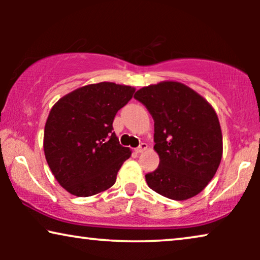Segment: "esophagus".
Segmentation results:
<instances>
[{"label":"esophagus","mask_w":260,"mask_h":260,"mask_svg":"<svg viewBox=\"0 0 260 260\" xmlns=\"http://www.w3.org/2000/svg\"><path fill=\"white\" fill-rule=\"evenodd\" d=\"M147 149H148V144L147 143H142L140 147L135 149V151H136V152H143V151L147 150Z\"/></svg>","instance_id":"1"}]
</instances>
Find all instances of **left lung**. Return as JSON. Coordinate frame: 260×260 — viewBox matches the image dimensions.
I'll use <instances>...</instances> for the list:
<instances>
[{
	"instance_id": "8db88e82",
	"label": "left lung",
	"mask_w": 260,
	"mask_h": 260,
	"mask_svg": "<svg viewBox=\"0 0 260 260\" xmlns=\"http://www.w3.org/2000/svg\"><path fill=\"white\" fill-rule=\"evenodd\" d=\"M154 118V149L159 156L148 186L172 200L182 201L206 188L222 157L219 118L206 99L179 81H161L134 95Z\"/></svg>"
}]
</instances>
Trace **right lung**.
Instances as JSON below:
<instances>
[{"instance_id":"1","label":"right lung","mask_w":260,"mask_h":260,"mask_svg":"<svg viewBox=\"0 0 260 260\" xmlns=\"http://www.w3.org/2000/svg\"><path fill=\"white\" fill-rule=\"evenodd\" d=\"M134 92L135 87L104 81L77 88L53 105L44 151L53 175L69 193L86 198L115 184L131 150L119 144L112 123Z\"/></svg>"}]
</instances>
